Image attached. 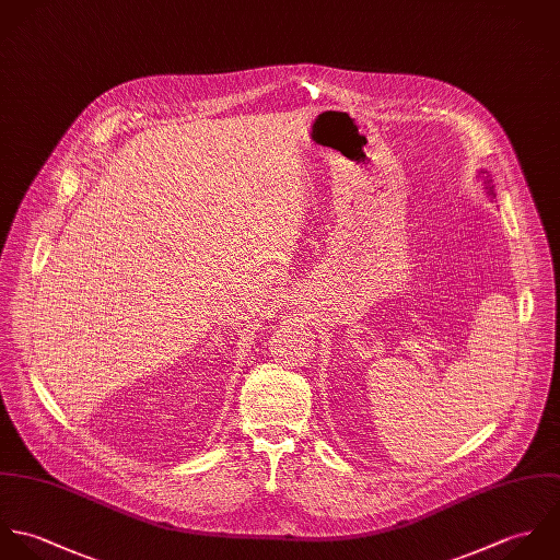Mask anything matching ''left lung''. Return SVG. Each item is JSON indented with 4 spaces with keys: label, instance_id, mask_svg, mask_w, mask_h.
<instances>
[{
    "label": "left lung",
    "instance_id": "8db88e82",
    "mask_svg": "<svg viewBox=\"0 0 560 560\" xmlns=\"http://www.w3.org/2000/svg\"><path fill=\"white\" fill-rule=\"evenodd\" d=\"M489 190H491V188H489ZM491 195H493V192H491Z\"/></svg>",
    "mask_w": 560,
    "mask_h": 560
}]
</instances>
